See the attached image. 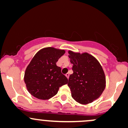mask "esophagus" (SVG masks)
Returning a JSON list of instances; mask_svg holds the SVG:
<instances>
[{
    "instance_id": "34e87169",
    "label": "esophagus",
    "mask_w": 128,
    "mask_h": 128,
    "mask_svg": "<svg viewBox=\"0 0 128 128\" xmlns=\"http://www.w3.org/2000/svg\"><path fill=\"white\" fill-rule=\"evenodd\" d=\"M66 76L67 78H68V77H69V74H68V73H67V74H66Z\"/></svg>"
}]
</instances>
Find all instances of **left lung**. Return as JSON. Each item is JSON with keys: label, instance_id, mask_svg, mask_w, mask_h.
Here are the masks:
<instances>
[{"label": "left lung", "instance_id": "left-lung-1", "mask_svg": "<svg viewBox=\"0 0 128 128\" xmlns=\"http://www.w3.org/2000/svg\"><path fill=\"white\" fill-rule=\"evenodd\" d=\"M74 73L68 78L72 97L87 104L100 97L106 88V76L99 61L89 53L68 50Z\"/></svg>", "mask_w": 128, "mask_h": 128}]
</instances>
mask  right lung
I'll return each instance as SVG.
<instances>
[{"mask_svg":"<svg viewBox=\"0 0 128 128\" xmlns=\"http://www.w3.org/2000/svg\"><path fill=\"white\" fill-rule=\"evenodd\" d=\"M65 52L63 49L49 47L35 54L25 69L24 78L31 95L39 100H48L56 95L60 87L67 84V77L56 65Z\"/></svg>","mask_w":128,"mask_h":128,"instance_id":"1","label":"right lung"}]
</instances>
